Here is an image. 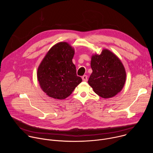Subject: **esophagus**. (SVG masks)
<instances>
[{
  "label": "esophagus",
  "instance_id": "34e87169",
  "mask_svg": "<svg viewBox=\"0 0 153 153\" xmlns=\"http://www.w3.org/2000/svg\"><path fill=\"white\" fill-rule=\"evenodd\" d=\"M82 80L85 82H86L87 80H88V77H87V76L86 75H84L82 76Z\"/></svg>",
  "mask_w": 153,
  "mask_h": 153
}]
</instances>
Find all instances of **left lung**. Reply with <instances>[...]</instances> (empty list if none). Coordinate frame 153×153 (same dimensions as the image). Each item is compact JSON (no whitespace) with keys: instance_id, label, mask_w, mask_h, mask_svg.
Segmentation results:
<instances>
[{"instance_id":"obj_1","label":"left lung","mask_w":153,"mask_h":153,"mask_svg":"<svg viewBox=\"0 0 153 153\" xmlns=\"http://www.w3.org/2000/svg\"><path fill=\"white\" fill-rule=\"evenodd\" d=\"M91 67L93 73L88 82L97 95L110 98L122 90L126 71L121 60L113 53L103 49L100 54L93 55Z\"/></svg>"}]
</instances>
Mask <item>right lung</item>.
<instances>
[{
    "label": "right lung",
    "mask_w": 153,
    "mask_h": 153,
    "mask_svg": "<svg viewBox=\"0 0 153 153\" xmlns=\"http://www.w3.org/2000/svg\"><path fill=\"white\" fill-rule=\"evenodd\" d=\"M74 55V50L69 43L59 42L51 48L39 65L37 80L41 89L49 97L67 98L82 82L72 61Z\"/></svg>",
    "instance_id": "right-lung-1"
}]
</instances>
